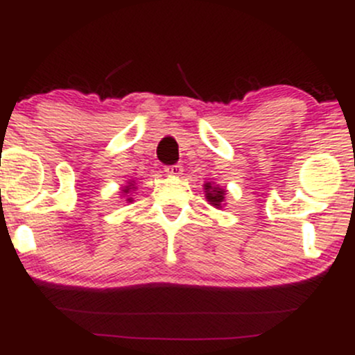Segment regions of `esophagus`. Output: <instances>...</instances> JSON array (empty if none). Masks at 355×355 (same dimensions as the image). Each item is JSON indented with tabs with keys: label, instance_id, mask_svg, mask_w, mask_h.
I'll list each match as a JSON object with an SVG mask.
<instances>
[{
	"label": "esophagus",
	"instance_id": "esophagus-1",
	"mask_svg": "<svg viewBox=\"0 0 355 355\" xmlns=\"http://www.w3.org/2000/svg\"><path fill=\"white\" fill-rule=\"evenodd\" d=\"M182 172H183V168H182V165H168V166H165V173L168 175V177H180L182 175Z\"/></svg>",
	"mask_w": 355,
	"mask_h": 355
}]
</instances>
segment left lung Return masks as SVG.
<instances>
[{
  "label": "left lung",
  "mask_w": 355,
  "mask_h": 355,
  "mask_svg": "<svg viewBox=\"0 0 355 355\" xmlns=\"http://www.w3.org/2000/svg\"><path fill=\"white\" fill-rule=\"evenodd\" d=\"M203 190H205L207 200L210 202V205L217 207V209H222V202L225 200V190L220 189V187L211 185V183H205L203 185Z\"/></svg>",
  "instance_id": "8db88e82"
}]
</instances>
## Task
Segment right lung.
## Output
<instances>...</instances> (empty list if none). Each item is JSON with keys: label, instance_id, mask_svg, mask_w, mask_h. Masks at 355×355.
I'll return each instance as SVG.
<instances>
[{"label": "right lung", "instance_id": "obj_1", "mask_svg": "<svg viewBox=\"0 0 355 355\" xmlns=\"http://www.w3.org/2000/svg\"><path fill=\"white\" fill-rule=\"evenodd\" d=\"M133 189H135V185H133V182H130L128 185H126L125 189L121 190V195H126V193H130V191H132ZM126 202H132V197H128V198H126Z\"/></svg>", "mask_w": 355, "mask_h": 355}]
</instances>
